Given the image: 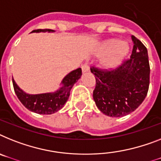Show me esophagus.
<instances>
[{"instance_id":"obj_1","label":"esophagus","mask_w":161,"mask_h":161,"mask_svg":"<svg viewBox=\"0 0 161 161\" xmlns=\"http://www.w3.org/2000/svg\"><path fill=\"white\" fill-rule=\"evenodd\" d=\"M82 71L83 73H86V72H88L89 71V66L87 64H84L82 65Z\"/></svg>"}]
</instances>
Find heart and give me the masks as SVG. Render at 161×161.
<instances>
[{
    "label": "heart",
    "instance_id": "heart-1",
    "mask_svg": "<svg viewBox=\"0 0 161 161\" xmlns=\"http://www.w3.org/2000/svg\"><path fill=\"white\" fill-rule=\"evenodd\" d=\"M129 46L126 42H122L119 39H110L101 44L97 55L103 57L101 66L105 69H113L121 64L129 53Z\"/></svg>",
    "mask_w": 161,
    "mask_h": 161
}]
</instances>
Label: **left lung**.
I'll return each instance as SVG.
<instances>
[{"label":"left lung","mask_w":161,"mask_h":161,"mask_svg":"<svg viewBox=\"0 0 161 161\" xmlns=\"http://www.w3.org/2000/svg\"><path fill=\"white\" fill-rule=\"evenodd\" d=\"M132 55L117 68L101 69L91 67L95 75L93 99L97 108L110 117H122L138 107L147 97L150 84L147 49L132 36Z\"/></svg>","instance_id":"8db88e82"}]
</instances>
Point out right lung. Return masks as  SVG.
Instances as JSON below:
<instances>
[{
    "label": "right lung",
    "mask_w": 161,
    "mask_h": 161,
    "mask_svg": "<svg viewBox=\"0 0 161 161\" xmlns=\"http://www.w3.org/2000/svg\"><path fill=\"white\" fill-rule=\"evenodd\" d=\"M32 32H54L51 29H37ZM82 69L78 68L73 70L63 78L62 87L55 92L42 93L37 95H30L24 92L19 87L13 78L14 92L20 102L30 111L40 114H51L60 110L68 101L70 91L74 84L81 78Z\"/></svg>",
    "instance_id": "obj_1"
}]
</instances>
